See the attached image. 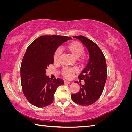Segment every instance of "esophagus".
Here are the masks:
<instances>
[{
  "instance_id": "1",
  "label": "esophagus",
  "mask_w": 132,
  "mask_h": 132,
  "mask_svg": "<svg viewBox=\"0 0 132 132\" xmlns=\"http://www.w3.org/2000/svg\"><path fill=\"white\" fill-rule=\"evenodd\" d=\"M64 84H70V82L69 81H68L65 80L64 81Z\"/></svg>"
}]
</instances>
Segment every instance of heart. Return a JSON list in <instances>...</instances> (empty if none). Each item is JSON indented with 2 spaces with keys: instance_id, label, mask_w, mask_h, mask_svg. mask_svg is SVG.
<instances>
[{
  "instance_id": "obj_1",
  "label": "heart",
  "mask_w": 132,
  "mask_h": 132,
  "mask_svg": "<svg viewBox=\"0 0 132 132\" xmlns=\"http://www.w3.org/2000/svg\"><path fill=\"white\" fill-rule=\"evenodd\" d=\"M66 48L67 51L76 58L77 62L80 64H83L85 63L86 57L84 54V47L81 43H80L78 41H73L68 44ZM61 53V51L59 49L57 50L54 52L53 55V60L54 62H59ZM75 69L65 68L62 70V75L65 78H70L73 74L75 73Z\"/></svg>"
}]
</instances>
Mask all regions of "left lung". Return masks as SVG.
<instances>
[{"label": "left lung", "instance_id": "8db88e82", "mask_svg": "<svg viewBox=\"0 0 132 132\" xmlns=\"http://www.w3.org/2000/svg\"><path fill=\"white\" fill-rule=\"evenodd\" d=\"M73 37L79 39L85 45L90 56L88 63L78 77L85 84L82 85L80 82V91L71 95V97L80 105L89 106L97 100L104 89L107 77L106 59L100 48L93 41L83 36Z\"/></svg>", "mask_w": 132, "mask_h": 132}]
</instances>
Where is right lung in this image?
<instances>
[{"label": "right lung", "instance_id": "1", "mask_svg": "<svg viewBox=\"0 0 132 132\" xmlns=\"http://www.w3.org/2000/svg\"><path fill=\"white\" fill-rule=\"evenodd\" d=\"M64 36H42L27 47L21 68V82L23 94L29 102L37 107H44L53 102L57 87L64 84L62 79H51L46 69L54 62L53 55L59 46L71 39Z\"/></svg>", "mask_w": 132, "mask_h": 132}]
</instances>
